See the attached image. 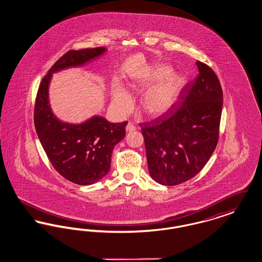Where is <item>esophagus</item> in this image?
Instances as JSON below:
<instances>
[{
	"label": "esophagus",
	"mask_w": 262,
	"mask_h": 262,
	"mask_svg": "<svg viewBox=\"0 0 262 262\" xmlns=\"http://www.w3.org/2000/svg\"><path fill=\"white\" fill-rule=\"evenodd\" d=\"M137 129V127H136V125H134V124H132V123H128L126 126H125V130L126 132H135Z\"/></svg>",
	"instance_id": "1"
}]
</instances>
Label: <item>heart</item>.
Instances as JSON below:
<instances>
[{
    "label": "heart",
    "instance_id": "heart-1",
    "mask_svg": "<svg viewBox=\"0 0 262 262\" xmlns=\"http://www.w3.org/2000/svg\"><path fill=\"white\" fill-rule=\"evenodd\" d=\"M169 71L168 67L160 66L138 82V88H147L141 95L139 103L140 109L144 114L151 117L161 116L176 102L184 86V78L174 73L168 74ZM113 105L122 115L127 114L132 109V98L119 83H116L113 88Z\"/></svg>",
    "mask_w": 262,
    "mask_h": 262
}]
</instances>
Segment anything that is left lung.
Instances as JSON below:
<instances>
[{
  "label": "left lung",
  "instance_id": "8db88e82",
  "mask_svg": "<svg viewBox=\"0 0 262 262\" xmlns=\"http://www.w3.org/2000/svg\"><path fill=\"white\" fill-rule=\"evenodd\" d=\"M200 74L183 89L181 102L142 123L148 170L163 186H177L200 173L219 138L223 91L214 71L196 61Z\"/></svg>",
  "mask_w": 262,
  "mask_h": 262
}]
</instances>
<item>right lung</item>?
Here are the masks:
<instances>
[{"instance_id":"1","label":"right lung","mask_w":262,"mask_h":262,"mask_svg":"<svg viewBox=\"0 0 262 262\" xmlns=\"http://www.w3.org/2000/svg\"><path fill=\"white\" fill-rule=\"evenodd\" d=\"M105 52L104 47L67 52L43 77L35 100L34 125L48 159L64 179L82 186L108 174L113 149L125 137L127 122L113 124L94 116L79 125L62 123L51 110L48 89L52 74L83 66Z\"/></svg>"}]
</instances>
